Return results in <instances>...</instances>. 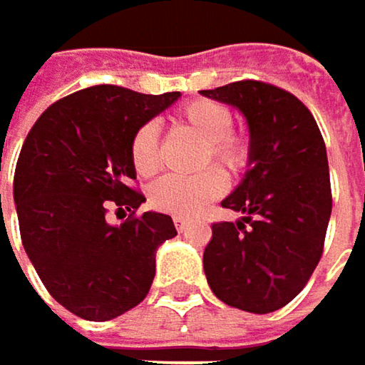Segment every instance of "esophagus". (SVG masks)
<instances>
[{
  "label": "esophagus",
  "mask_w": 365,
  "mask_h": 365,
  "mask_svg": "<svg viewBox=\"0 0 365 365\" xmlns=\"http://www.w3.org/2000/svg\"><path fill=\"white\" fill-rule=\"evenodd\" d=\"M173 224H175V228L180 230V232H183L187 226H190V220H185V217H180V215H175L173 217Z\"/></svg>",
  "instance_id": "obj_1"
}]
</instances>
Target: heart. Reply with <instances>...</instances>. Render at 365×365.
Instances as JSON below:
<instances>
[{
	"instance_id": "b5f03b06",
	"label": "heart",
	"mask_w": 365,
	"mask_h": 365,
	"mask_svg": "<svg viewBox=\"0 0 365 365\" xmlns=\"http://www.w3.org/2000/svg\"><path fill=\"white\" fill-rule=\"evenodd\" d=\"M178 126L202 143L198 169L213 162L228 178H239L252 163V143L243 133L232 130L230 110L213 99L187 101L175 113ZM130 160L141 178H150L160 169L158 128L148 122L137 128L130 141ZM224 190V175L217 170L200 171L194 178H163L150 187V205L158 211L192 217Z\"/></svg>"
}]
</instances>
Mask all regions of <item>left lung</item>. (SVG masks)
Returning a JSON list of instances; mask_svg holds the SVG:
<instances>
[{"mask_svg": "<svg viewBox=\"0 0 365 365\" xmlns=\"http://www.w3.org/2000/svg\"><path fill=\"white\" fill-rule=\"evenodd\" d=\"M200 93L241 111L252 143L243 182L222 200L245 217L211 226L207 283L228 307L279 311L302 292L324 254L331 213L324 137L309 108L272 84L241 80Z\"/></svg>", "mask_w": 365, "mask_h": 365, "instance_id": "8db88e82", "label": "left lung"}]
</instances>
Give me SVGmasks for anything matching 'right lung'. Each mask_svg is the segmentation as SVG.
Instances as JSON below:
<instances>
[{
  "mask_svg": "<svg viewBox=\"0 0 365 365\" xmlns=\"http://www.w3.org/2000/svg\"><path fill=\"white\" fill-rule=\"evenodd\" d=\"M182 95H141L99 84L43 111L29 130L14 173L23 247L50 296L88 322L137 307L156 274V250L178 235L165 213L135 215L145 196L130 160L139 126ZM110 204L131 215L120 227Z\"/></svg>",
  "mask_w": 365,
  "mask_h": 365,
  "instance_id": "right-lung-1",
  "label": "right lung"
}]
</instances>
